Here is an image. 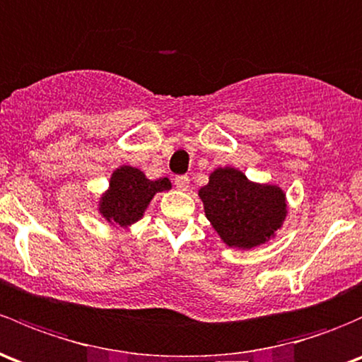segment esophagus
<instances>
[{"label": "esophagus", "mask_w": 362, "mask_h": 362, "mask_svg": "<svg viewBox=\"0 0 362 362\" xmlns=\"http://www.w3.org/2000/svg\"><path fill=\"white\" fill-rule=\"evenodd\" d=\"M189 184H191V180H189L187 175H178V177H175V185H177L178 191H187Z\"/></svg>", "instance_id": "esophagus-1"}]
</instances>
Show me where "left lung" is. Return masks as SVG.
Instances as JSON below:
<instances>
[{
  "label": "left lung",
  "instance_id": "8db88e82",
  "mask_svg": "<svg viewBox=\"0 0 362 362\" xmlns=\"http://www.w3.org/2000/svg\"><path fill=\"white\" fill-rule=\"evenodd\" d=\"M197 196L218 238L235 250L267 245L283 227L290 210L279 185L250 180L232 166L213 170Z\"/></svg>",
  "mask_w": 362,
  "mask_h": 362
}]
</instances>
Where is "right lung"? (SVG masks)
<instances>
[{
    "mask_svg": "<svg viewBox=\"0 0 362 362\" xmlns=\"http://www.w3.org/2000/svg\"><path fill=\"white\" fill-rule=\"evenodd\" d=\"M170 189L166 177L149 180L142 170L123 165L112 171L107 191L98 197L97 211L109 226L128 229L146 215L156 194Z\"/></svg>",
    "mask_w": 362,
    "mask_h": 362,
    "instance_id": "right-lung-1",
    "label": "right lung"
}]
</instances>
